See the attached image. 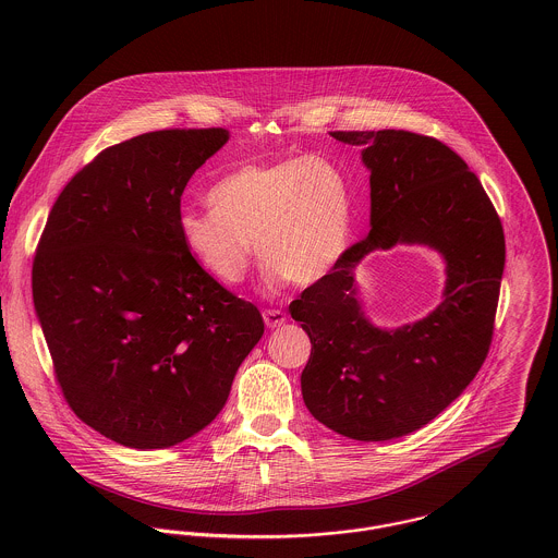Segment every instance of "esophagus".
Here are the masks:
<instances>
[{
  "mask_svg": "<svg viewBox=\"0 0 558 558\" xmlns=\"http://www.w3.org/2000/svg\"><path fill=\"white\" fill-rule=\"evenodd\" d=\"M288 316L281 310H266L264 312V322L268 328H279L281 324H286Z\"/></svg>",
  "mask_w": 558,
  "mask_h": 558,
  "instance_id": "obj_1",
  "label": "esophagus"
}]
</instances>
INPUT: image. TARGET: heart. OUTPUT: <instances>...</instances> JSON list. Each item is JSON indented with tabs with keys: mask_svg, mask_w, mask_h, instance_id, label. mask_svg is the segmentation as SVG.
<instances>
[{
	"mask_svg": "<svg viewBox=\"0 0 558 558\" xmlns=\"http://www.w3.org/2000/svg\"><path fill=\"white\" fill-rule=\"evenodd\" d=\"M208 204L184 208L178 234L189 255L226 286L242 281L255 246L270 288L288 279L314 286L337 266L352 234L350 180L324 157L240 165L213 184Z\"/></svg>",
	"mask_w": 558,
	"mask_h": 558,
	"instance_id": "1",
	"label": "heart"
}]
</instances>
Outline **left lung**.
<instances>
[{"mask_svg": "<svg viewBox=\"0 0 558 558\" xmlns=\"http://www.w3.org/2000/svg\"><path fill=\"white\" fill-rule=\"evenodd\" d=\"M369 169L372 232L290 305L312 341L301 376L328 429L380 442L421 429L477 376L505 268L500 219L477 175L438 140L408 131H337ZM418 243L446 259L444 303L398 329L364 316L355 266L374 250Z\"/></svg>", "mask_w": 558, "mask_h": 558, "instance_id": "left-lung-1", "label": "left lung"}]
</instances>
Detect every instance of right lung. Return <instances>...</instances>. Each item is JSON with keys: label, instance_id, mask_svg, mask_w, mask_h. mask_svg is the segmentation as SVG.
I'll return each mask as SVG.
<instances>
[{"label": "right lung", "instance_id": "1", "mask_svg": "<svg viewBox=\"0 0 558 558\" xmlns=\"http://www.w3.org/2000/svg\"><path fill=\"white\" fill-rule=\"evenodd\" d=\"M226 129L144 133L66 184L38 242L32 290L56 376L83 423L131 449L173 447L223 410L264 335L178 234L191 175Z\"/></svg>", "mask_w": 558, "mask_h": 558}]
</instances>
